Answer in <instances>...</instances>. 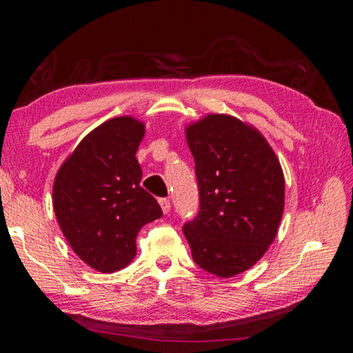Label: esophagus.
<instances>
[{
  "instance_id": "esophagus-1",
  "label": "esophagus",
  "mask_w": 353,
  "mask_h": 353,
  "mask_svg": "<svg viewBox=\"0 0 353 353\" xmlns=\"http://www.w3.org/2000/svg\"><path fill=\"white\" fill-rule=\"evenodd\" d=\"M159 202H160V207H162L163 213H168V212L171 210V202H170V199L162 198V199H159Z\"/></svg>"
}]
</instances>
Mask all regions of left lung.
Listing matches in <instances>:
<instances>
[{
    "label": "left lung",
    "mask_w": 353,
    "mask_h": 353,
    "mask_svg": "<svg viewBox=\"0 0 353 353\" xmlns=\"http://www.w3.org/2000/svg\"><path fill=\"white\" fill-rule=\"evenodd\" d=\"M199 187V212L182 230L196 265L232 277L259 261L276 238L285 179L259 130L229 115L187 129Z\"/></svg>",
    "instance_id": "8db88e82"
}]
</instances>
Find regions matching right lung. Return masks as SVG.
I'll list each match as a JSON object with an SVG mask.
<instances>
[{
    "mask_svg": "<svg viewBox=\"0 0 353 353\" xmlns=\"http://www.w3.org/2000/svg\"><path fill=\"white\" fill-rule=\"evenodd\" d=\"M143 135L137 119L112 118L77 145L56 176L57 223L74 254L99 272L129 265L141 227L163 214L140 185L135 152Z\"/></svg>",
    "mask_w": 353,
    "mask_h": 353,
    "instance_id": "add662e5",
    "label": "right lung"
}]
</instances>
